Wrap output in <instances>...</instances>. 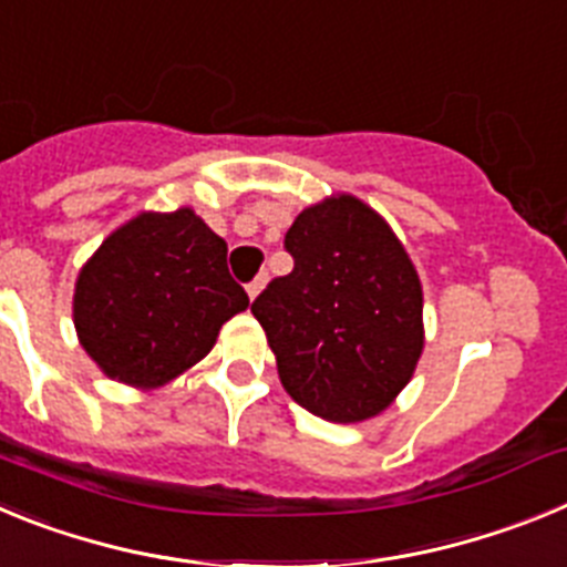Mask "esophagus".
<instances>
[{"label": "esophagus", "instance_id": "1", "mask_svg": "<svg viewBox=\"0 0 567 567\" xmlns=\"http://www.w3.org/2000/svg\"><path fill=\"white\" fill-rule=\"evenodd\" d=\"M264 284H267V275H258V278H255L252 284H247V295H249V300L258 298L260 289H264Z\"/></svg>", "mask_w": 567, "mask_h": 567}]
</instances>
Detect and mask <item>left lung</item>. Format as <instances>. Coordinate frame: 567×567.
Segmentation results:
<instances>
[{
    "label": "left lung",
    "mask_w": 567,
    "mask_h": 567,
    "mask_svg": "<svg viewBox=\"0 0 567 567\" xmlns=\"http://www.w3.org/2000/svg\"><path fill=\"white\" fill-rule=\"evenodd\" d=\"M284 244L295 269L252 303L280 383L329 423L378 417L423 354V287L412 258L383 215L349 193L303 209Z\"/></svg>",
    "instance_id": "obj_1"
}]
</instances>
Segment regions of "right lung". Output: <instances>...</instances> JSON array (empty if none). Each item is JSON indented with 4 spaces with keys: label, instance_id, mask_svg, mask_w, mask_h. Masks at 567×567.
I'll return each mask as SVG.
<instances>
[{
    "label": "right lung",
    "instance_id": "right-lung-1",
    "mask_svg": "<svg viewBox=\"0 0 567 567\" xmlns=\"http://www.w3.org/2000/svg\"><path fill=\"white\" fill-rule=\"evenodd\" d=\"M247 307L221 235L193 207L147 209L84 260L73 327L110 380L150 392L207 358L224 323Z\"/></svg>",
    "mask_w": 567,
    "mask_h": 567
}]
</instances>
